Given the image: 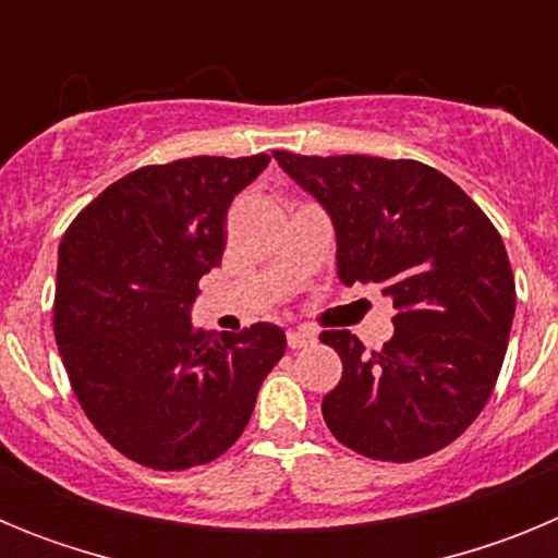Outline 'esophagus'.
<instances>
[{"instance_id":"1","label":"esophagus","mask_w":558,"mask_h":558,"mask_svg":"<svg viewBox=\"0 0 558 558\" xmlns=\"http://www.w3.org/2000/svg\"><path fill=\"white\" fill-rule=\"evenodd\" d=\"M310 343H315V332L313 329H288V347L290 349H302V347H310Z\"/></svg>"}]
</instances>
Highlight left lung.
I'll return each instance as SVG.
<instances>
[{"mask_svg":"<svg viewBox=\"0 0 558 558\" xmlns=\"http://www.w3.org/2000/svg\"><path fill=\"white\" fill-rule=\"evenodd\" d=\"M274 159L332 220L340 282L379 284L397 310L379 352L349 329L322 332L343 360L324 422L377 461L441 450L483 411L509 347L517 293L500 234L461 186L418 161Z\"/></svg>","mask_w":558,"mask_h":558,"instance_id":"8db88e82","label":"left lung"}]
</instances>
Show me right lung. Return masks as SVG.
<instances>
[{"instance_id":"add662e5","label":"right lung","mask_w":558,"mask_h":558,"mask_svg":"<svg viewBox=\"0 0 558 558\" xmlns=\"http://www.w3.org/2000/svg\"><path fill=\"white\" fill-rule=\"evenodd\" d=\"M270 156L142 167L100 192L58 248L56 340L69 383L113 450L190 470L234 445L284 354L276 324L192 327L201 276L218 268L234 195Z\"/></svg>"}]
</instances>
